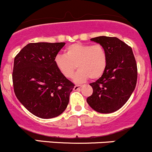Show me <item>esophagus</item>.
<instances>
[{
  "mask_svg": "<svg viewBox=\"0 0 152 152\" xmlns=\"http://www.w3.org/2000/svg\"><path fill=\"white\" fill-rule=\"evenodd\" d=\"M80 88H81V85H75V87H74V90H78Z\"/></svg>",
  "mask_w": 152,
  "mask_h": 152,
  "instance_id": "obj_1",
  "label": "esophagus"
}]
</instances>
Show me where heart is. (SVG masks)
<instances>
[{
	"mask_svg": "<svg viewBox=\"0 0 152 152\" xmlns=\"http://www.w3.org/2000/svg\"><path fill=\"white\" fill-rule=\"evenodd\" d=\"M54 64L59 72L67 78L73 76L76 82L96 80L102 77L107 65V53L100 44L75 43L66 48L65 54H57Z\"/></svg>",
	"mask_w": 152,
	"mask_h": 152,
	"instance_id": "1",
	"label": "heart"
}]
</instances>
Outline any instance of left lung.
<instances>
[{"label": "left lung", "mask_w": 152, "mask_h": 152, "mask_svg": "<svg viewBox=\"0 0 152 152\" xmlns=\"http://www.w3.org/2000/svg\"><path fill=\"white\" fill-rule=\"evenodd\" d=\"M91 40L102 45L107 53V65L102 77L89 83L92 95L86 102L101 113L120 109L136 87L137 66L132 48L116 37H98Z\"/></svg>", "instance_id": "obj_1"}]
</instances>
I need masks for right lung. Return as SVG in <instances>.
I'll list each match as a JSON object with an SVG mask.
<instances>
[{
    "mask_svg": "<svg viewBox=\"0 0 152 152\" xmlns=\"http://www.w3.org/2000/svg\"><path fill=\"white\" fill-rule=\"evenodd\" d=\"M65 42L29 43L15 56L12 83L15 96L32 114L58 116L67 107L75 84L56 67L54 58Z\"/></svg>",
    "mask_w": 152,
    "mask_h": 152,
    "instance_id": "obj_1",
    "label": "right lung"
}]
</instances>
